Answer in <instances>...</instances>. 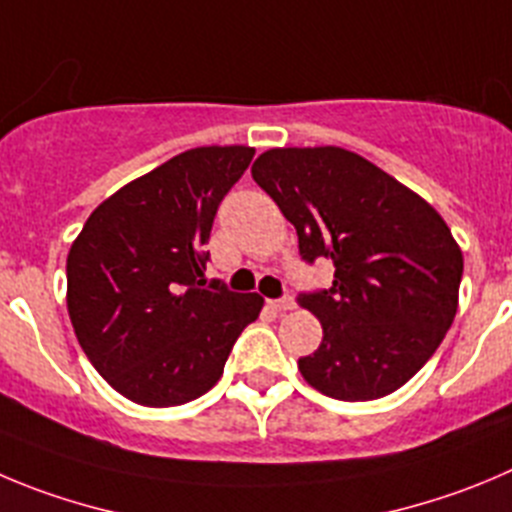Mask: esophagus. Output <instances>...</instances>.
Segmentation results:
<instances>
[{
    "label": "esophagus",
    "mask_w": 512,
    "mask_h": 512,
    "mask_svg": "<svg viewBox=\"0 0 512 512\" xmlns=\"http://www.w3.org/2000/svg\"><path fill=\"white\" fill-rule=\"evenodd\" d=\"M270 308L272 310H280V313H285V310H293L295 308V300L290 298V295H285V298L270 300Z\"/></svg>",
    "instance_id": "34e87169"
}]
</instances>
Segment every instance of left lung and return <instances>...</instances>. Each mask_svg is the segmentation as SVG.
Masks as SVG:
<instances>
[{"label": "left lung", "instance_id": "1", "mask_svg": "<svg viewBox=\"0 0 512 512\" xmlns=\"http://www.w3.org/2000/svg\"><path fill=\"white\" fill-rule=\"evenodd\" d=\"M252 179L298 232L313 265L333 262L328 290L300 293L321 321L318 351L298 369L321 394L371 401L427 364L457 313L462 252L419 194L338 146L270 148Z\"/></svg>", "mask_w": 512, "mask_h": 512}]
</instances>
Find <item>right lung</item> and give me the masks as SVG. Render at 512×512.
<instances>
[{"instance_id": "add662e5", "label": "right lung", "mask_w": 512, "mask_h": 512, "mask_svg": "<svg viewBox=\"0 0 512 512\" xmlns=\"http://www.w3.org/2000/svg\"><path fill=\"white\" fill-rule=\"evenodd\" d=\"M255 148L202 146L118 189L68 255V313L118 394L179 407L207 394L262 310L257 293L204 278L214 217Z\"/></svg>"}]
</instances>
